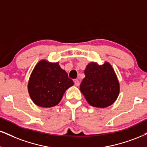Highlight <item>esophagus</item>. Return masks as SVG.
I'll use <instances>...</instances> for the list:
<instances>
[{
    "instance_id": "obj_1",
    "label": "esophagus",
    "mask_w": 147,
    "mask_h": 147,
    "mask_svg": "<svg viewBox=\"0 0 147 147\" xmlns=\"http://www.w3.org/2000/svg\"><path fill=\"white\" fill-rule=\"evenodd\" d=\"M74 81V84H75L76 86H79L80 82H79L78 80V79H75Z\"/></svg>"
}]
</instances>
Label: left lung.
<instances>
[{
    "label": "left lung",
    "instance_id": "obj_1",
    "mask_svg": "<svg viewBox=\"0 0 147 147\" xmlns=\"http://www.w3.org/2000/svg\"><path fill=\"white\" fill-rule=\"evenodd\" d=\"M85 78L80 84V89L90 106L104 108L117 100L120 86L115 70L109 63L99 65L88 63L84 70Z\"/></svg>",
    "mask_w": 147,
    "mask_h": 147
}]
</instances>
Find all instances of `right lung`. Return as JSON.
Listing matches in <instances>:
<instances>
[{"mask_svg":"<svg viewBox=\"0 0 147 147\" xmlns=\"http://www.w3.org/2000/svg\"><path fill=\"white\" fill-rule=\"evenodd\" d=\"M73 85V80L59 63L41 60L30 74L28 91L37 106L51 108L59 104L66 90Z\"/></svg>","mask_w":147,"mask_h":147,"instance_id":"right-lung-1","label":"right lung"}]
</instances>
